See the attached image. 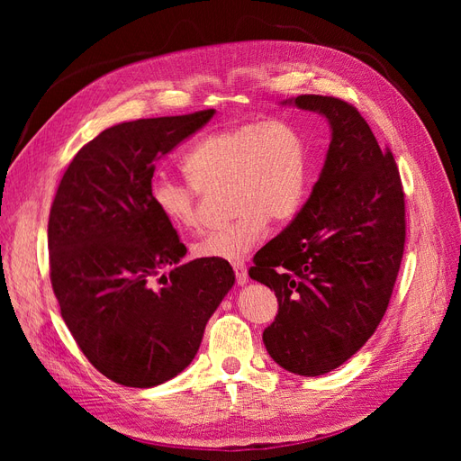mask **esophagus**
<instances>
[{
	"instance_id": "1",
	"label": "esophagus",
	"mask_w": 461,
	"mask_h": 461,
	"mask_svg": "<svg viewBox=\"0 0 461 461\" xmlns=\"http://www.w3.org/2000/svg\"><path fill=\"white\" fill-rule=\"evenodd\" d=\"M234 269V275H236V283H239L240 286H244L248 283V271H246V265L244 263H234L232 265Z\"/></svg>"
}]
</instances>
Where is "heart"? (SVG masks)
<instances>
[{
	"mask_svg": "<svg viewBox=\"0 0 461 461\" xmlns=\"http://www.w3.org/2000/svg\"><path fill=\"white\" fill-rule=\"evenodd\" d=\"M188 183L156 178L149 198L158 213L180 230L200 225V190L229 186L236 217L194 244L203 259L242 261L259 244L267 222L298 213L310 183L302 134L285 122H246L205 136L185 158Z\"/></svg>",
	"mask_w": 461,
	"mask_h": 461,
	"instance_id": "heart-1",
	"label": "heart"
}]
</instances>
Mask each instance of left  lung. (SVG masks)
<instances>
[{"label":"left lung","instance_id":"8db88e82","mask_svg":"<svg viewBox=\"0 0 461 461\" xmlns=\"http://www.w3.org/2000/svg\"><path fill=\"white\" fill-rule=\"evenodd\" d=\"M325 117L323 169L294 221L254 258L249 276L275 290L278 313L263 344L283 369L319 376L350 359L379 327L398 276L406 209L393 153L339 97L298 95Z\"/></svg>","mask_w":461,"mask_h":461}]
</instances>
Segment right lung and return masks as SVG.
<instances>
[{"mask_svg": "<svg viewBox=\"0 0 461 461\" xmlns=\"http://www.w3.org/2000/svg\"><path fill=\"white\" fill-rule=\"evenodd\" d=\"M213 115L109 127L77 153L55 194L48 248L61 317L90 364L119 384L151 388L185 371L234 286L229 261L180 263L186 246L149 198L156 163Z\"/></svg>", "mask_w": 461, "mask_h": 461, "instance_id": "1", "label": "right lung"}]
</instances>
